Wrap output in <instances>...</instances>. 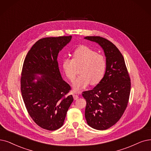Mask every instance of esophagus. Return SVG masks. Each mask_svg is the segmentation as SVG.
I'll use <instances>...</instances> for the list:
<instances>
[{
    "label": "esophagus",
    "instance_id": "34e87169",
    "mask_svg": "<svg viewBox=\"0 0 151 151\" xmlns=\"http://www.w3.org/2000/svg\"><path fill=\"white\" fill-rule=\"evenodd\" d=\"M73 97H74V100H77L78 99H79V96L77 95H75V94H74V95H73Z\"/></svg>",
    "mask_w": 151,
    "mask_h": 151
}]
</instances>
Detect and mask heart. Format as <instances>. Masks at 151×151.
<instances>
[{"instance_id":"1","label":"heart","mask_w":151,"mask_h":151,"mask_svg":"<svg viewBox=\"0 0 151 151\" xmlns=\"http://www.w3.org/2000/svg\"><path fill=\"white\" fill-rule=\"evenodd\" d=\"M63 69L68 79L72 82L76 77L77 69L81 74L73 83L74 91L79 92L89 83L94 86L103 79L106 69L105 57L86 46H81L74 51L72 59L65 58L63 61Z\"/></svg>"}]
</instances>
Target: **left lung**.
Instances as JSON below:
<instances>
[{"label": "left lung", "mask_w": 151, "mask_h": 151, "mask_svg": "<svg viewBox=\"0 0 151 151\" xmlns=\"http://www.w3.org/2000/svg\"><path fill=\"white\" fill-rule=\"evenodd\" d=\"M104 50L106 69L102 80L92 90L82 92L87 105V124L95 129L105 130L116 124L128 106L131 80L124 59L116 46L100 37H86Z\"/></svg>", "instance_id": "left-lung-1"}]
</instances>
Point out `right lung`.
I'll return each mask as SVG.
<instances>
[{"mask_svg": "<svg viewBox=\"0 0 151 151\" xmlns=\"http://www.w3.org/2000/svg\"><path fill=\"white\" fill-rule=\"evenodd\" d=\"M71 38L68 36L39 40L27 53L23 65L20 82L24 104L35 123L49 131L63 125L73 101L72 95H68L70 87L63 79L58 63L59 51Z\"/></svg>", "mask_w": 151, "mask_h": 151, "instance_id": "1", "label": "right lung"}]
</instances>
